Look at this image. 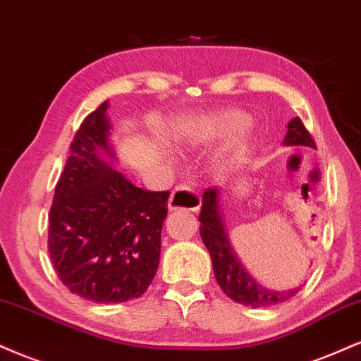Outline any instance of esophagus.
Returning <instances> with one entry per match:
<instances>
[{"mask_svg": "<svg viewBox=\"0 0 361 361\" xmlns=\"http://www.w3.org/2000/svg\"><path fill=\"white\" fill-rule=\"evenodd\" d=\"M202 205V197L197 190L190 185H180L173 190L171 197L168 200L169 210H188L195 212Z\"/></svg>", "mask_w": 361, "mask_h": 361, "instance_id": "esophagus-1", "label": "esophagus"}]
</instances>
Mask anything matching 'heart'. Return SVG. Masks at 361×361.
Segmentation results:
<instances>
[{
    "label": "heart",
    "mask_w": 361,
    "mask_h": 361,
    "mask_svg": "<svg viewBox=\"0 0 361 361\" xmlns=\"http://www.w3.org/2000/svg\"><path fill=\"white\" fill-rule=\"evenodd\" d=\"M247 124V116L240 111H222L216 114L202 117V119L195 121L188 124L180 134V142L186 147L192 149H202L208 147L215 142L222 141L237 129L244 128ZM247 147H249V139L245 134L237 137L235 141L230 142L225 147L224 153L216 159V166L219 169H228L237 166L238 163L244 161Z\"/></svg>",
    "instance_id": "b5f03b06"
}]
</instances>
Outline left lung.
Segmentation results:
<instances>
[{"label": "left lung", "instance_id": "obj_1", "mask_svg": "<svg viewBox=\"0 0 361 361\" xmlns=\"http://www.w3.org/2000/svg\"><path fill=\"white\" fill-rule=\"evenodd\" d=\"M284 146H307L316 147L311 134L306 131L305 124L299 117H293L288 123ZM220 188H208L202 197V212H200V235L205 247L210 252L214 274L219 286L230 299L252 307H269L288 301L299 290L293 288L289 290H274L262 286L250 272L247 271L238 259V255L230 244L227 227L222 215V202H220Z\"/></svg>", "mask_w": 361, "mask_h": 361}]
</instances>
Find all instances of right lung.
I'll use <instances>...</instances> for the list:
<instances>
[{"label": "right lung", "instance_id": "add662e5", "mask_svg": "<svg viewBox=\"0 0 361 361\" xmlns=\"http://www.w3.org/2000/svg\"><path fill=\"white\" fill-rule=\"evenodd\" d=\"M109 102L90 112L71 145L50 208L49 252L60 281L94 302H124L159 266L168 192L137 188L116 169Z\"/></svg>", "mask_w": 361, "mask_h": 361}]
</instances>
